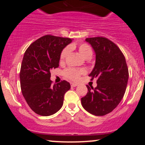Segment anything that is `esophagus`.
I'll list each match as a JSON object with an SVG mask.
<instances>
[{
	"label": "esophagus",
	"mask_w": 145,
	"mask_h": 145,
	"mask_svg": "<svg viewBox=\"0 0 145 145\" xmlns=\"http://www.w3.org/2000/svg\"><path fill=\"white\" fill-rule=\"evenodd\" d=\"M71 86L72 87H76V86H78V84H76V83H71Z\"/></svg>",
	"instance_id": "1"
}]
</instances>
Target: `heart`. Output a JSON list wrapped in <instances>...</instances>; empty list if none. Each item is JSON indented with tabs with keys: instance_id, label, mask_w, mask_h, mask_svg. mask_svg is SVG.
<instances>
[{
	"instance_id": "1",
	"label": "heart",
	"mask_w": 145,
	"mask_h": 145,
	"mask_svg": "<svg viewBox=\"0 0 145 145\" xmlns=\"http://www.w3.org/2000/svg\"><path fill=\"white\" fill-rule=\"evenodd\" d=\"M74 45H71L70 46H67L63 50L60 55V61L61 62H63L66 59L67 56L70 52L71 48H74ZM78 51L80 54L85 59H90L93 55V50L91 46L87 44H81L78 46ZM86 73V71L83 69H76V68L73 67H68L66 69H65L63 71V75L66 78L72 80L76 81L79 79L80 75L84 74Z\"/></svg>"
}]
</instances>
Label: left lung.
I'll return each instance as SVG.
<instances>
[{
  "mask_svg": "<svg viewBox=\"0 0 145 145\" xmlns=\"http://www.w3.org/2000/svg\"><path fill=\"white\" fill-rule=\"evenodd\" d=\"M95 52V65L89 76L97 78V85L88 89L81 98L82 107L95 116L111 112L123 97L129 72L123 54L119 48L102 37L86 38Z\"/></svg>",
  "mask_w": 145,
  "mask_h": 145,
  "instance_id": "8db88e82",
  "label": "left lung"
}]
</instances>
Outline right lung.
<instances>
[{"label": "right lung", "instance_id": "right-lung-1", "mask_svg": "<svg viewBox=\"0 0 145 145\" xmlns=\"http://www.w3.org/2000/svg\"><path fill=\"white\" fill-rule=\"evenodd\" d=\"M72 39L47 35L30 45L22 62L20 79L22 93L36 114L50 116L62 107L64 95L70 89L66 80L52 85L50 71L59 65L63 49Z\"/></svg>", "mask_w": 145, "mask_h": 145}]
</instances>
